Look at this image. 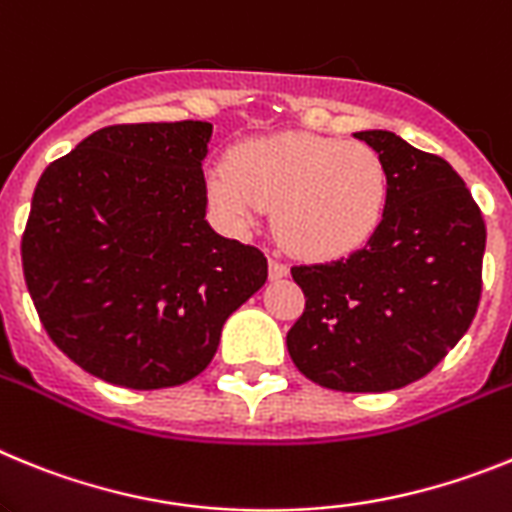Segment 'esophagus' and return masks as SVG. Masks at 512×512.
<instances>
[{"label": "esophagus", "mask_w": 512, "mask_h": 512, "mask_svg": "<svg viewBox=\"0 0 512 512\" xmlns=\"http://www.w3.org/2000/svg\"><path fill=\"white\" fill-rule=\"evenodd\" d=\"M286 275H288V265H286V262L273 260V257H270V281H283Z\"/></svg>", "instance_id": "34e87169"}]
</instances>
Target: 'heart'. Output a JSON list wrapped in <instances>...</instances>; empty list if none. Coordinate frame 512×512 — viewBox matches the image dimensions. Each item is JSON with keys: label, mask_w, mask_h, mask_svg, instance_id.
Here are the masks:
<instances>
[{"label": "heart", "mask_w": 512, "mask_h": 512, "mask_svg": "<svg viewBox=\"0 0 512 512\" xmlns=\"http://www.w3.org/2000/svg\"><path fill=\"white\" fill-rule=\"evenodd\" d=\"M208 198L237 231L275 206L278 239L306 260H337L371 239L384 216L389 175L361 141L286 131L239 144L206 177Z\"/></svg>", "instance_id": "heart-1"}]
</instances>
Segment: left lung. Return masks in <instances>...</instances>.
I'll return each instance as SVG.
<instances>
[{
  "label": "left lung",
  "instance_id": "8db88e82",
  "mask_svg": "<svg viewBox=\"0 0 512 512\" xmlns=\"http://www.w3.org/2000/svg\"><path fill=\"white\" fill-rule=\"evenodd\" d=\"M389 175L366 247L291 268L306 309L286 335L306 379L335 391H391L422 379L466 335L482 293L487 229L446 159L391 131H358Z\"/></svg>",
  "mask_w": 512,
  "mask_h": 512
}]
</instances>
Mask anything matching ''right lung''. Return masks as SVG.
<instances>
[{
  "label": "right lung",
  "instance_id": "1",
  "mask_svg": "<svg viewBox=\"0 0 512 512\" xmlns=\"http://www.w3.org/2000/svg\"><path fill=\"white\" fill-rule=\"evenodd\" d=\"M211 133L206 121L100 128L38 180L22 237L30 299L56 348L108 384L195 379L268 281L260 250L206 221Z\"/></svg>",
  "mask_w": 512,
  "mask_h": 512
}]
</instances>
